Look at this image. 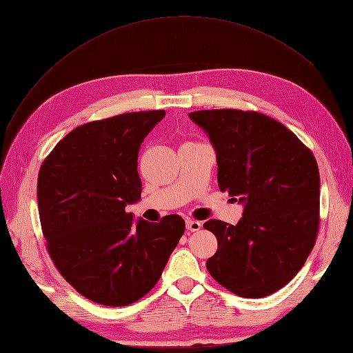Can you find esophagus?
Segmentation results:
<instances>
[{"mask_svg":"<svg viewBox=\"0 0 353 353\" xmlns=\"http://www.w3.org/2000/svg\"><path fill=\"white\" fill-rule=\"evenodd\" d=\"M185 227H187L188 231L196 232V231H199V230L201 228V223H200L199 221H194V219H188V221L185 222Z\"/></svg>","mask_w":353,"mask_h":353,"instance_id":"obj_1","label":"esophagus"}]
</instances>
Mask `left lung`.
Masks as SVG:
<instances>
[{
	"label": "left lung",
	"mask_w": 353,
	"mask_h": 353,
	"mask_svg": "<svg viewBox=\"0 0 353 353\" xmlns=\"http://www.w3.org/2000/svg\"><path fill=\"white\" fill-rule=\"evenodd\" d=\"M218 159V185L244 205L237 225L219 219L209 274L234 294L280 290L301 271L319 228V170L312 152L272 117L253 110L191 112Z\"/></svg>",
	"instance_id": "obj_1"
}]
</instances>
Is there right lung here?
<instances>
[{
  "label": "right lung",
  "instance_id": "1",
  "mask_svg": "<svg viewBox=\"0 0 353 353\" xmlns=\"http://www.w3.org/2000/svg\"><path fill=\"white\" fill-rule=\"evenodd\" d=\"M165 110L123 113L74 128L44 159L38 210L50 258L74 290L105 306H126L159 281L185 222L157 223L125 206L141 197L138 150Z\"/></svg>",
  "mask_w": 353,
  "mask_h": 353
}]
</instances>
